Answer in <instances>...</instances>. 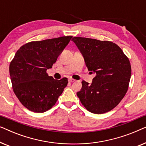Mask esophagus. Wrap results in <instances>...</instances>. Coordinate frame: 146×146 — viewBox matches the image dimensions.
Instances as JSON below:
<instances>
[{
  "label": "esophagus",
  "instance_id": "1",
  "mask_svg": "<svg viewBox=\"0 0 146 146\" xmlns=\"http://www.w3.org/2000/svg\"><path fill=\"white\" fill-rule=\"evenodd\" d=\"M75 80L73 79V78H69V82H74Z\"/></svg>",
  "mask_w": 146,
  "mask_h": 146
}]
</instances>
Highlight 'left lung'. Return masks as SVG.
<instances>
[{"label":"left lung","mask_w":146,"mask_h":146,"mask_svg":"<svg viewBox=\"0 0 146 146\" xmlns=\"http://www.w3.org/2000/svg\"><path fill=\"white\" fill-rule=\"evenodd\" d=\"M82 54L90 72L96 73L92 83L83 80L77 92L82 104L96 114L114 108L125 96L130 80L129 60L115 43L83 37L72 39Z\"/></svg>","instance_id":"left-lung-1"}]
</instances>
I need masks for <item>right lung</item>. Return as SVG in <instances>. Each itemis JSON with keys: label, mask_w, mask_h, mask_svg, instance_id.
I'll use <instances>...</instances> for the list:
<instances>
[{"label": "right lung", "mask_w": 146, "mask_h": 146, "mask_svg": "<svg viewBox=\"0 0 146 146\" xmlns=\"http://www.w3.org/2000/svg\"><path fill=\"white\" fill-rule=\"evenodd\" d=\"M72 36L33 41L20 48L9 66L13 89L21 103L33 112L42 113L55 105L68 83L67 78L49 76L57 58Z\"/></svg>", "instance_id": "obj_1"}]
</instances>
